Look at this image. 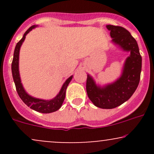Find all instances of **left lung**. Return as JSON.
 I'll list each match as a JSON object with an SVG mask.
<instances>
[{"instance_id": "left-lung-1", "label": "left lung", "mask_w": 154, "mask_h": 154, "mask_svg": "<svg viewBox=\"0 0 154 154\" xmlns=\"http://www.w3.org/2000/svg\"><path fill=\"white\" fill-rule=\"evenodd\" d=\"M112 38L111 43L122 50L130 52L124 63L122 71L114 82L100 86L93 77L88 74L86 91L88 96L95 106L111 109L130 99L138 86L142 68V57L140 54L137 41L124 27L106 25Z\"/></svg>"}]
</instances>
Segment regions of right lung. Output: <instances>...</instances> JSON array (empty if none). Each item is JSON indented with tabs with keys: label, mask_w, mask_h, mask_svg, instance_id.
I'll return each mask as SVG.
<instances>
[{
	"label": "right lung",
	"mask_w": 154,
	"mask_h": 154,
	"mask_svg": "<svg viewBox=\"0 0 154 154\" xmlns=\"http://www.w3.org/2000/svg\"><path fill=\"white\" fill-rule=\"evenodd\" d=\"M38 25H33L30 26L29 29L25 32L22 38L17 43L14 49V58L11 63V72L12 76H13L14 82L15 83L16 89H17V93H18L19 96L20 97L22 101L26 104L27 106L33 110L38 111V112L43 113V114H48V113H52L54 111L59 110L60 108L62 106V103L64 100L65 95H66V90L67 86L69 85V82H71L73 75L70 76L68 79L65 81L63 84L62 87L56 97L50 100H44L40 99V98H37L32 97V95H29L26 93L24 87L22 85V81H21L20 74H19V51H20V48L22 46V43H24L25 40L26 35L29 32L37 27Z\"/></svg>",
	"instance_id": "add662e5"
}]
</instances>
